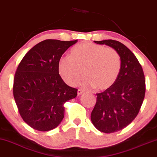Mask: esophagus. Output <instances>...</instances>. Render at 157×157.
I'll return each mask as SVG.
<instances>
[{"label":"esophagus","instance_id":"esophagus-1","mask_svg":"<svg viewBox=\"0 0 157 157\" xmlns=\"http://www.w3.org/2000/svg\"><path fill=\"white\" fill-rule=\"evenodd\" d=\"M84 92V90L82 89H78V91H77V94H78V95H80L81 94H82Z\"/></svg>","mask_w":157,"mask_h":157}]
</instances>
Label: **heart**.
<instances>
[{
    "label": "heart",
    "instance_id": "b5f03b06",
    "mask_svg": "<svg viewBox=\"0 0 157 157\" xmlns=\"http://www.w3.org/2000/svg\"><path fill=\"white\" fill-rule=\"evenodd\" d=\"M59 73L65 83L75 86L83 74L81 84L85 88L97 87L99 90L110 88L117 81L121 69L117 52L111 47L94 43H81L71 51V56L59 59Z\"/></svg>",
    "mask_w": 157,
    "mask_h": 157
}]
</instances>
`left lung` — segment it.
<instances>
[{
  "label": "left lung",
  "instance_id": "8db88e82",
  "mask_svg": "<svg viewBox=\"0 0 157 157\" xmlns=\"http://www.w3.org/2000/svg\"><path fill=\"white\" fill-rule=\"evenodd\" d=\"M115 49L121 59L117 81L105 91L96 94V103L90 115L99 131L113 133L133 121L140 112L145 95V79L142 66L125 45L116 40L94 41Z\"/></svg>",
  "mask_w": 157,
  "mask_h": 157
}]
</instances>
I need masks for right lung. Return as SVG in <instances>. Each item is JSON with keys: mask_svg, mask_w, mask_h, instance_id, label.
<instances>
[{"mask_svg": "<svg viewBox=\"0 0 157 157\" xmlns=\"http://www.w3.org/2000/svg\"><path fill=\"white\" fill-rule=\"evenodd\" d=\"M78 40H46L27 53L17 68L13 96L22 120L32 128L49 131L64 117L63 104L76 97V88L64 83L59 74L62 54Z\"/></svg>", "mask_w": 157, "mask_h": 157, "instance_id": "add662e5", "label": "right lung"}]
</instances>
